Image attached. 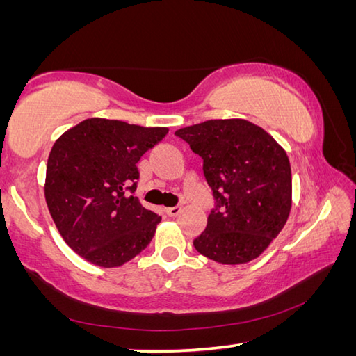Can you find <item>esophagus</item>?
<instances>
[{"label": "esophagus", "mask_w": 356, "mask_h": 356, "mask_svg": "<svg viewBox=\"0 0 356 356\" xmlns=\"http://www.w3.org/2000/svg\"><path fill=\"white\" fill-rule=\"evenodd\" d=\"M165 212L168 216H177L180 212H182V207H179V206L168 207V209H165Z\"/></svg>", "instance_id": "34e87169"}]
</instances>
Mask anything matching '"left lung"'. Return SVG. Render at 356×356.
I'll return each instance as SVG.
<instances>
[{"instance_id": "8db88e82", "label": "left lung", "mask_w": 356, "mask_h": 356, "mask_svg": "<svg viewBox=\"0 0 356 356\" xmlns=\"http://www.w3.org/2000/svg\"><path fill=\"white\" fill-rule=\"evenodd\" d=\"M202 159L215 209L195 238L202 256L222 265L251 262L282 231L292 207L286 150L246 119H212L176 131Z\"/></svg>"}]
</instances>
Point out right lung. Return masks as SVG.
I'll return each mask as SVG.
<instances>
[{
    "mask_svg": "<svg viewBox=\"0 0 356 356\" xmlns=\"http://www.w3.org/2000/svg\"><path fill=\"white\" fill-rule=\"evenodd\" d=\"M168 127L91 118L58 138L48 155L45 201L59 234L78 256L120 267L152 240L161 216L134 193L136 163Z\"/></svg>",
    "mask_w": 356,
    "mask_h": 356,
    "instance_id": "right-lung-1",
    "label": "right lung"
}]
</instances>
